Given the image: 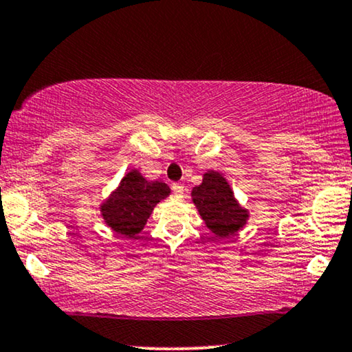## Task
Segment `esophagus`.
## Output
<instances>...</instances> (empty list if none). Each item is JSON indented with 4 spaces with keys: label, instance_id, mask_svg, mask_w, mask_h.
I'll use <instances>...</instances> for the list:
<instances>
[{
    "label": "esophagus",
    "instance_id": "1",
    "mask_svg": "<svg viewBox=\"0 0 352 352\" xmlns=\"http://www.w3.org/2000/svg\"><path fill=\"white\" fill-rule=\"evenodd\" d=\"M172 191H173V195L179 196V198H182V196H184V193H185V186L182 185V184H173L172 185Z\"/></svg>",
    "mask_w": 352,
    "mask_h": 352
}]
</instances>
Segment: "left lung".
Instances as JSON below:
<instances>
[{
    "label": "left lung",
    "instance_id": "left-lung-1",
    "mask_svg": "<svg viewBox=\"0 0 352 352\" xmlns=\"http://www.w3.org/2000/svg\"><path fill=\"white\" fill-rule=\"evenodd\" d=\"M191 199L206 227L219 238L235 235L246 225L248 209L241 208L222 173L208 170L203 184L191 190Z\"/></svg>",
    "mask_w": 352,
    "mask_h": 352
}]
</instances>
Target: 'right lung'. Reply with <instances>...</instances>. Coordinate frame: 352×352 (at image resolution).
<instances>
[{
	"mask_svg": "<svg viewBox=\"0 0 352 352\" xmlns=\"http://www.w3.org/2000/svg\"><path fill=\"white\" fill-rule=\"evenodd\" d=\"M168 193L170 188L164 182H148L133 168L125 173L119 186L100 206L101 217L117 235L135 238L144 228L156 204Z\"/></svg>",
	"mask_w": 352,
	"mask_h": 352,
	"instance_id": "add662e5",
	"label": "right lung"
}]
</instances>
